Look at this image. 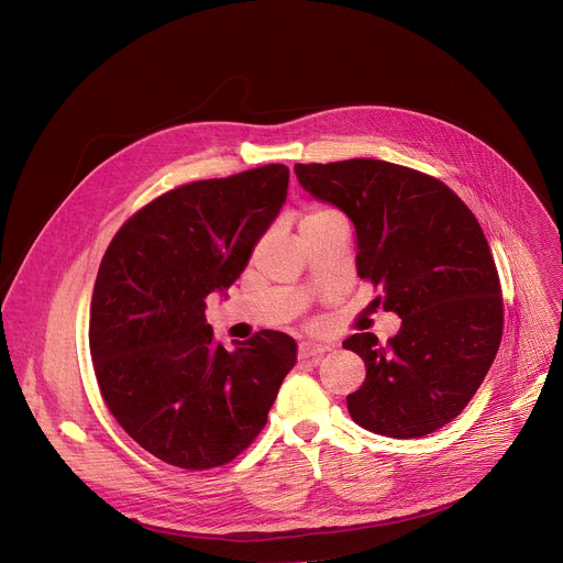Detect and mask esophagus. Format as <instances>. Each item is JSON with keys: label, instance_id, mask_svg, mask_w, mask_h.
<instances>
[{"label": "esophagus", "instance_id": "esophagus-1", "mask_svg": "<svg viewBox=\"0 0 563 563\" xmlns=\"http://www.w3.org/2000/svg\"><path fill=\"white\" fill-rule=\"evenodd\" d=\"M331 351L329 344H319V342H301L299 344V358L301 361H319L323 353Z\"/></svg>", "mask_w": 563, "mask_h": 563}]
</instances>
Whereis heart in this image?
Wrapping results in <instances>:
<instances>
[{
	"instance_id": "b5f03b06",
	"label": "heart",
	"mask_w": 563,
	"mask_h": 563,
	"mask_svg": "<svg viewBox=\"0 0 563 563\" xmlns=\"http://www.w3.org/2000/svg\"><path fill=\"white\" fill-rule=\"evenodd\" d=\"M333 217H340L335 210H331V207H321V205H314L310 207V210L306 212V217L301 219V228L306 225H314V223H321L327 219H333Z\"/></svg>"
}]
</instances>
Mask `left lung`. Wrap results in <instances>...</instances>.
<instances>
[{"mask_svg": "<svg viewBox=\"0 0 563 563\" xmlns=\"http://www.w3.org/2000/svg\"><path fill=\"white\" fill-rule=\"evenodd\" d=\"M301 187L356 228L358 276L383 289L401 329L342 342L365 361L346 397L356 424L390 438H422L475 397L501 340V287L479 221L440 180L380 159L294 166Z\"/></svg>", "mask_w": 563, "mask_h": 563, "instance_id": "1", "label": "left lung"}]
</instances>
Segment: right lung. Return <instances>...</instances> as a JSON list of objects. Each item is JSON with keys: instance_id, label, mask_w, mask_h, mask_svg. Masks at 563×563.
<instances>
[{"instance_id": "add662e5", "label": "right lung", "mask_w": 563, "mask_h": 563, "mask_svg": "<svg viewBox=\"0 0 563 563\" xmlns=\"http://www.w3.org/2000/svg\"><path fill=\"white\" fill-rule=\"evenodd\" d=\"M269 164L183 185L115 232L91 299V358L111 416L168 465L207 470L242 454L266 424L297 342L260 331L228 351L205 299L240 278L287 198Z\"/></svg>"}]
</instances>
